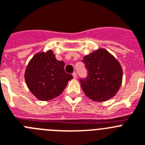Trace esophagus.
<instances>
[{"label": "esophagus", "mask_w": 145, "mask_h": 145, "mask_svg": "<svg viewBox=\"0 0 145 145\" xmlns=\"http://www.w3.org/2000/svg\"><path fill=\"white\" fill-rule=\"evenodd\" d=\"M72 75H73V77H74V79H75V78H76V77H77V75H76V73L75 72V71H74V72L73 73V74H72Z\"/></svg>", "instance_id": "obj_1"}]
</instances>
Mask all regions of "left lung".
<instances>
[{
    "label": "left lung",
    "instance_id": "left-lung-1",
    "mask_svg": "<svg viewBox=\"0 0 145 145\" xmlns=\"http://www.w3.org/2000/svg\"><path fill=\"white\" fill-rule=\"evenodd\" d=\"M88 76L80 79L85 95L95 101L112 98L119 90L123 79L121 65L104 49H99L83 57Z\"/></svg>",
    "mask_w": 145,
    "mask_h": 145
}]
</instances>
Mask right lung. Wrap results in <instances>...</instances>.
<instances>
[{"label":"right lung","instance_id":"1","mask_svg":"<svg viewBox=\"0 0 145 145\" xmlns=\"http://www.w3.org/2000/svg\"><path fill=\"white\" fill-rule=\"evenodd\" d=\"M64 66L63 61L55 58L52 50L36 54L25 72L29 90L40 101H50L60 95L73 78L65 72Z\"/></svg>","mask_w":145,"mask_h":145}]
</instances>
